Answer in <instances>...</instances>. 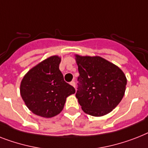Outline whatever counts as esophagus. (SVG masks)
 <instances>
[{"label": "esophagus", "mask_w": 148, "mask_h": 148, "mask_svg": "<svg viewBox=\"0 0 148 148\" xmlns=\"http://www.w3.org/2000/svg\"><path fill=\"white\" fill-rule=\"evenodd\" d=\"M70 84L71 85V86H74V87H75V82H74V81H71V82L70 83Z\"/></svg>", "instance_id": "34e87169"}]
</instances>
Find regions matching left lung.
<instances>
[{"label":"left lung","mask_w":148,"mask_h":148,"mask_svg":"<svg viewBox=\"0 0 148 148\" xmlns=\"http://www.w3.org/2000/svg\"><path fill=\"white\" fill-rule=\"evenodd\" d=\"M79 77L76 97L85 113L106 115L121 102L127 80L119 68L101 57L76 55Z\"/></svg>","instance_id":"left-lung-1"}]
</instances>
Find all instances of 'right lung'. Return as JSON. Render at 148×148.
Masks as SVG:
<instances>
[{
    "label": "right lung",
    "instance_id": "obj_1",
    "mask_svg": "<svg viewBox=\"0 0 148 148\" xmlns=\"http://www.w3.org/2000/svg\"><path fill=\"white\" fill-rule=\"evenodd\" d=\"M61 58L51 57L35 66L23 78L20 94L26 106L37 116L51 118L62 111L66 98L75 89L64 80Z\"/></svg>",
    "mask_w": 148,
    "mask_h": 148
}]
</instances>
